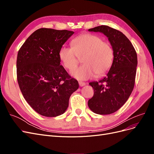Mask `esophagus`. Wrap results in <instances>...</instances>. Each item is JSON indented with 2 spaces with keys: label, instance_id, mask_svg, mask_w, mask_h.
Wrapping results in <instances>:
<instances>
[{
  "label": "esophagus",
  "instance_id": "1",
  "mask_svg": "<svg viewBox=\"0 0 154 154\" xmlns=\"http://www.w3.org/2000/svg\"><path fill=\"white\" fill-rule=\"evenodd\" d=\"M86 85V83L85 82H79V85L80 87H83Z\"/></svg>",
  "mask_w": 154,
  "mask_h": 154
}]
</instances>
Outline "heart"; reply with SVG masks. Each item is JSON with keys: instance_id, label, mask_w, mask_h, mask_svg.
<instances>
[{"instance_id": "b5f03b06", "label": "heart", "mask_w": 154, "mask_h": 154, "mask_svg": "<svg viewBox=\"0 0 154 154\" xmlns=\"http://www.w3.org/2000/svg\"><path fill=\"white\" fill-rule=\"evenodd\" d=\"M71 48L63 45L58 57L63 67L71 71L77 65L78 58L83 57V66L71 72L79 80H87L101 76L109 71L114 60V51L110 44L101 37L92 34H83L71 42Z\"/></svg>"}]
</instances>
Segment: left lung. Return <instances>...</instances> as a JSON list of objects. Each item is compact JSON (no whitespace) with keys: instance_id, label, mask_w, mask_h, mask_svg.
Segmentation results:
<instances>
[{"instance_id":"8db88e82","label":"left lung","mask_w":154,"mask_h":154,"mask_svg":"<svg viewBox=\"0 0 154 154\" xmlns=\"http://www.w3.org/2000/svg\"><path fill=\"white\" fill-rule=\"evenodd\" d=\"M88 31L104 34L114 51L113 63L106 76L98 82L89 83L94 88V96L88 101V106L93 112L110 114L126 103L133 91L137 66V53L127 37L118 30L100 26Z\"/></svg>"}]
</instances>
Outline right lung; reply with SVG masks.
Masks as SVG:
<instances>
[{"label":"right lung","mask_w":154,"mask_h":154,"mask_svg":"<svg viewBox=\"0 0 154 154\" xmlns=\"http://www.w3.org/2000/svg\"><path fill=\"white\" fill-rule=\"evenodd\" d=\"M74 34L68 30L37 29L18 51L17 81L24 99L37 113L57 117L68 108L69 97L79 87L60 65V48Z\"/></svg>","instance_id":"right-lung-1"}]
</instances>
